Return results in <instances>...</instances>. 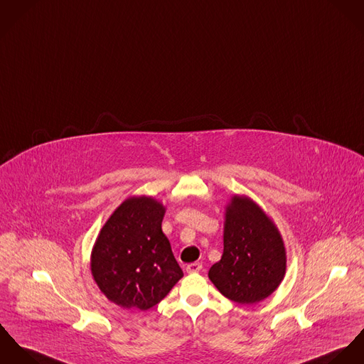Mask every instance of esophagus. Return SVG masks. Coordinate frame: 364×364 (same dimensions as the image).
<instances>
[{
  "label": "esophagus",
  "instance_id": "1",
  "mask_svg": "<svg viewBox=\"0 0 364 364\" xmlns=\"http://www.w3.org/2000/svg\"><path fill=\"white\" fill-rule=\"evenodd\" d=\"M201 269V262H193V264H188V265L186 267V271H187L188 274H196V272H200Z\"/></svg>",
  "mask_w": 364,
  "mask_h": 364
}]
</instances>
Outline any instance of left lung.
Segmentation results:
<instances>
[{
	"instance_id": "obj_1",
	"label": "left lung",
	"mask_w": 364,
	"mask_h": 364,
	"mask_svg": "<svg viewBox=\"0 0 364 364\" xmlns=\"http://www.w3.org/2000/svg\"><path fill=\"white\" fill-rule=\"evenodd\" d=\"M286 272V250L272 219L251 198L232 197L226 206L223 254L208 272L228 299L254 304L272 294Z\"/></svg>"
}]
</instances>
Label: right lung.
I'll return each instance as SVG.
<instances>
[{
	"label": "right lung",
	"instance_id": "1",
	"mask_svg": "<svg viewBox=\"0 0 364 364\" xmlns=\"http://www.w3.org/2000/svg\"><path fill=\"white\" fill-rule=\"evenodd\" d=\"M166 208L152 197H131L102 228L90 271L102 293L122 309L148 310L183 278L163 235Z\"/></svg>",
	"mask_w": 364,
	"mask_h": 364
}]
</instances>
